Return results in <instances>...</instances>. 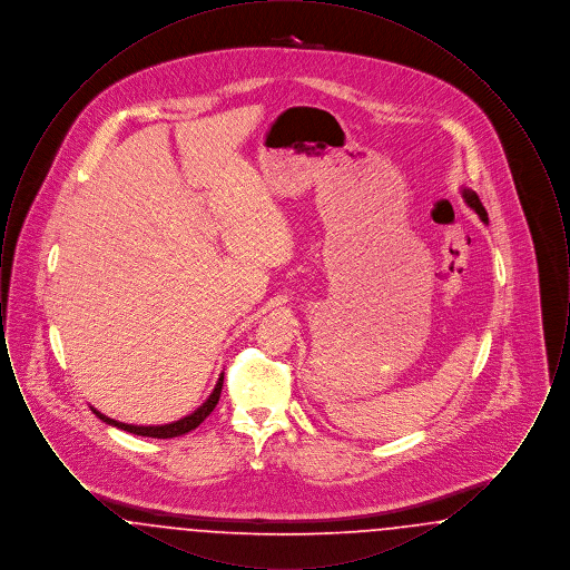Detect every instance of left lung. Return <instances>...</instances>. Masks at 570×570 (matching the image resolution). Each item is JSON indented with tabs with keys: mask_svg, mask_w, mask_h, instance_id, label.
<instances>
[{
	"mask_svg": "<svg viewBox=\"0 0 570 570\" xmlns=\"http://www.w3.org/2000/svg\"><path fill=\"white\" fill-rule=\"evenodd\" d=\"M461 196H463V200H465V205L476 214V216L481 217L485 224L489 222L488 212H485V207H483V203L479 200V196H476V191L470 190V188H461Z\"/></svg>",
	"mask_w": 570,
	"mask_h": 570,
	"instance_id": "obj_1",
	"label": "left lung"
}]
</instances>
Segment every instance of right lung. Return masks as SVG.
Wrapping results in <instances>:
<instances>
[{
	"label": "right lung",
	"instance_id": "obj_1",
	"mask_svg": "<svg viewBox=\"0 0 570 570\" xmlns=\"http://www.w3.org/2000/svg\"><path fill=\"white\" fill-rule=\"evenodd\" d=\"M222 384H224V374H219V379H217L212 395H209L200 406L196 407L188 416H184V419H179V421H173V423H166V425H128V423H119V421L110 419V416L102 414L100 410H96L94 406L89 407L94 410V414H96L100 421H105L107 425H112V428H117V430H124V432H130V434L135 435H145V438H177V435L188 434L191 430H196V428L214 412V407H216L217 402H219Z\"/></svg>",
	"mask_w": 570,
	"mask_h": 570
}]
</instances>
